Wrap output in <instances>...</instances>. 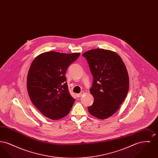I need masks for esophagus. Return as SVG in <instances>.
Here are the masks:
<instances>
[{
    "label": "esophagus",
    "mask_w": 158,
    "mask_h": 158,
    "mask_svg": "<svg viewBox=\"0 0 158 158\" xmlns=\"http://www.w3.org/2000/svg\"><path fill=\"white\" fill-rule=\"evenodd\" d=\"M85 94V92H81L80 94H77L76 95V96H77V97H81L83 95H84Z\"/></svg>",
    "instance_id": "obj_1"
}]
</instances>
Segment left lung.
<instances>
[{
	"label": "left lung",
	"instance_id": "left-lung-1",
	"mask_svg": "<svg viewBox=\"0 0 158 158\" xmlns=\"http://www.w3.org/2000/svg\"><path fill=\"white\" fill-rule=\"evenodd\" d=\"M89 64L94 82L90 89L94 98L88 107L90 114L104 120L117 112L129 88L127 70L117 53L97 48L82 54Z\"/></svg>",
	"mask_w": 158,
	"mask_h": 158
}]
</instances>
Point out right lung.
I'll return each instance as SVG.
<instances>
[{
    "mask_svg": "<svg viewBox=\"0 0 158 158\" xmlns=\"http://www.w3.org/2000/svg\"><path fill=\"white\" fill-rule=\"evenodd\" d=\"M80 54L45 52L31 64L27 81L28 95L41 114L51 120L63 118L73 105L75 100L69 92L65 74Z\"/></svg>",
    "mask_w": 158,
    "mask_h": 158,
    "instance_id": "add662e5",
    "label": "right lung"
}]
</instances>
